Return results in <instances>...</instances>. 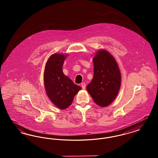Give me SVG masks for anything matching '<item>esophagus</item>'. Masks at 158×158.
<instances>
[{
    "label": "esophagus",
    "instance_id": "34e87169",
    "mask_svg": "<svg viewBox=\"0 0 158 158\" xmlns=\"http://www.w3.org/2000/svg\"><path fill=\"white\" fill-rule=\"evenodd\" d=\"M81 86H82L83 89H85V88H86V84H85V83H81Z\"/></svg>",
    "mask_w": 158,
    "mask_h": 158
}]
</instances>
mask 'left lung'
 Here are the masks:
<instances>
[{"label": "left lung", "mask_w": 158, "mask_h": 158, "mask_svg": "<svg viewBox=\"0 0 158 158\" xmlns=\"http://www.w3.org/2000/svg\"><path fill=\"white\" fill-rule=\"evenodd\" d=\"M94 77L86 89L94 101L105 107L113 102L120 90L121 74L113 56L99 50L93 58Z\"/></svg>", "instance_id": "8db88e82"}]
</instances>
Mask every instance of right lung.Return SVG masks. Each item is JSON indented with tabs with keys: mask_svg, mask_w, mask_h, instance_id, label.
Returning <instances> with one entry per match:
<instances>
[{
	"mask_svg": "<svg viewBox=\"0 0 158 158\" xmlns=\"http://www.w3.org/2000/svg\"><path fill=\"white\" fill-rule=\"evenodd\" d=\"M68 55L54 54L45 65L44 81L47 94L54 105L64 110L72 104L81 87L64 75L62 66Z\"/></svg>",
	"mask_w": 158,
	"mask_h": 158,
	"instance_id": "obj_1",
	"label": "right lung"
}]
</instances>
